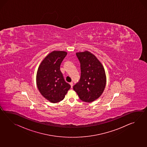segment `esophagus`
Listing matches in <instances>:
<instances>
[{
  "label": "esophagus",
  "mask_w": 147,
  "mask_h": 147,
  "mask_svg": "<svg viewBox=\"0 0 147 147\" xmlns=\"http://www.w3.org/2000/svg\"><path fill=\"white\" fill-rule=\"evenodd\" d=\"M69 84L71 85V88H72V86H73V82H70V83H69Z\"/></svg>",
  "instance_id": "esophagus-1"
}]
</instances>
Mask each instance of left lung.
<instances>
[{"label":"left lung","instance_id":"left-lung-1","mask_svg":"<svg viewBox=\"0 0 147 147\" xmlns=\"http://www.w3.org/2000/svg\"><path fill=\"white\" fill-rule=\"evenodd\" d=\"M76 54L80 62L81 74L73 89L82 101L92 102L105 90L107 83L105 69L97 57L88 51Z\"/></svg>","mask_w":147,"mask_h":147}]
</instances>
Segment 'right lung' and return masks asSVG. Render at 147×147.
<instances>
[{"mask_svg": "<svg viewBox=\"0 0 147 147\" xmlns=\"http://www.w3.org/2000/svg\"><path fill=\"white\" fill-rule=\"evenodd\" d=\"M66 55L65 51H53L42 60L37 69V88L40 94L51 103L63 100L71 88L60 71L61 64Z\"/></svg>", "mask_w": 147, "mask_h": 147, "instance_id": "add662e5", "label": "right lung"}]
</instances>
